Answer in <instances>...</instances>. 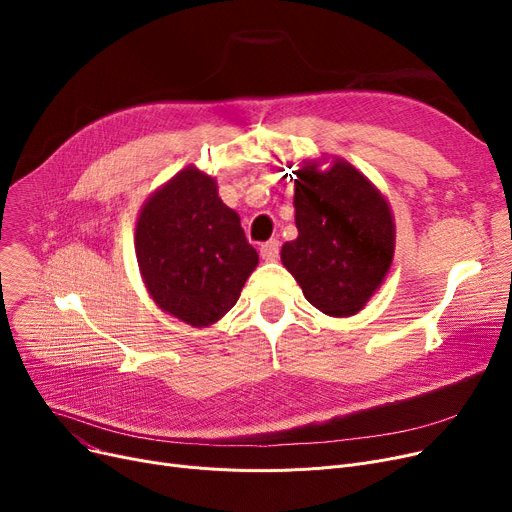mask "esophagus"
<instances>
[{
	"label": "esophagus",
	"instance_id": "1",
	"mask_svg": "<svg viewBox=\"0 0 512 512\" xmlns=\"http://www.w3.org/2000/svg\"><path fill=\"white\" fill-rule=\"evenodd\" d=\"M259 253H261V257H263L265 261H276V259H278V253H280V240L272 238V240L263 242V245L259 247Z\"/></svg>",
	"mask_w": 512,
	"mask_h": 512
}]
</instances>
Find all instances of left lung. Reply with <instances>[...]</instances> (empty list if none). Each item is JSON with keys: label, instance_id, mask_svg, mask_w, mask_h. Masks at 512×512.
Here are the masks:
<instances>
[{"label": "left lung", "instance_id": "1", "mask_svg": "<svg viewBox=\"0 0 512 512\" xmlns=\"http://www.w3.org/2000/svg\"><path fill=\"white\" fill-rule=\"evenodd\" d=\"M294 174L299 236L282 247V263L315 309L332 317L355 315L390 270V207L378 188L342 159L326 172L307 161Z\"/></svg>", "mask_w": 512, "mask_h": 512}]
</instances>
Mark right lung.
Listing matches in <instances>:
<instances>
[{"instance_id": "obj_1", "label": "right lung", "mask_w": 512, "mask_h": 512, "mask_svg": "<svg viewBox=\"0 0 512 512\" xmlns=\"http://www.w3.org/2000/svg\"><path fill=\"white\" fill-rule=\"evenodd\" d=\"M137 259L153 301L193 328L224 317L257 267V251L215 180L197 168L178 172L143 205Z\"/></svg>"}]
</instances>
